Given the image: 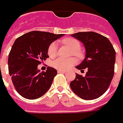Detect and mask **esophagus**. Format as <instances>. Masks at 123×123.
Instances as JSON below:
<instances>
[{"label":"esophagus","mask_w":123,"mask_h":123,"mask_svg":"<svg viewBox=\"0 0 123 123\" xmlns=\"http://www.w3.org/2000/svg\"><path fill=\"white\" fill-rule=\"evenodd\" d=\"M57 72L58 73H63V74H64V73H66V71H65V70H57Z\"/></svg>","instance_id":"obj_1"}]
</instances>
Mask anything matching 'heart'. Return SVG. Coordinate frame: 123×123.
<instances>
[{"label":"heart","mask_w":123,"mask_h":123,"mask_svg":"<svg viewBox=\"0 0 123 123\" xmlns=\"http://www.w3.org/2000/svg\"><path fill=\"white\" fill-rule=\"evenodd\" d=\"M60 43L64 46L67 47L68 49L71 50L69 55H74L77 58H81L83 57V53L80 50L81 48V43L77 39L73 37H68L62 39L60 40ZM57 54V46L55 42H52L49 44L48 48V54L49 57L54 58ZM76 63V60L74 58H69L68 60H63L61 58H58L54 60L52 63L53 68H54L58 70H67Z\"/></svg>","instance_id":"b5f03b06"}]
</instances>
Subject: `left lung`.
I'll list each match as a JSON object with an SVG mask.
<instances>
[{
	"mask_svg": "<svg viewBox=\"0 0 123 123\" xmlns=\"http://www.w3.org/2000/svg\"><path fill=\"white\" fill-rule=\"evenodd\" d=\"M71 36L83 43L86 49L85 59L76 68L81 71L87 69V72L85 77L75 74L70 87L81 99H97L105 93L113 80L115 50L107 38L96 32H78Z\"/></svg>",
	"mask_w": 123,
	"mask_h": 123,
	"instance_id": "1",
	"label": "left lung"
}]
</instances>
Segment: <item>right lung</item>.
<instances>
[{
  "label": "right lung",
  "mask_w": 123,
  "mask_h": 123,
  "mask_svg": "<svg viewBox=\"0 0 123 123\" xmlns=\"http://www.w3.org/2000/svg\"><path fill=\"white\" fill-rule=\"evenodd\" d=\"M63 34L32 31L18 37L10 50L8 71L16 90L24 98L38 99L51 87L57 70L48 67L40 72L38 66L48 57V48Z\"/></svg>",
  "instance_id": "add662e5"
}]
</instances>
